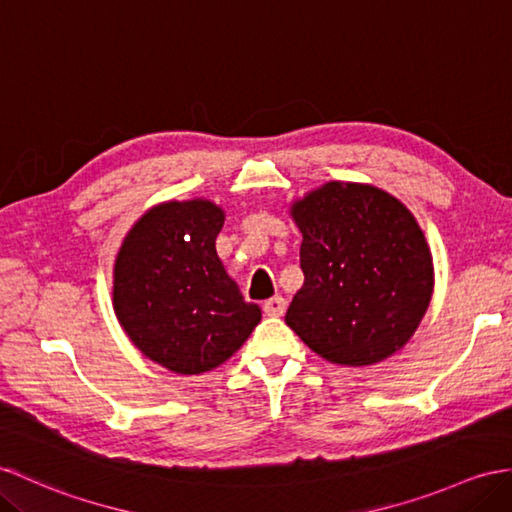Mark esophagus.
I'll return each instance as SVG.
<instances>
[{
    "mask_svg": "<svg viewBox=\"0 0 512 512\" xmlns=\"http://www.w3.org/2000/svg\"><path fill=\"white\" fill-rule=\"evenodd\" d=\"M264 312L268 316H283L285 314V301L281 299V296H272V299H268L264 303Z\"/></svg>",
    "mask_w": 512,
    "mask_h": 512,
    "instance_id": "obj_1",
    "label": "esophagus"
}]
</instances>
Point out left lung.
<instances>
[{"mask_svg": "<svg viewBox=\"0 0 512 512\" xmlns=\"http://www.w3.org/2000/svg\"><path fill=\"white\" fill-rule=\"evenodd\" d=\"M303 288L285 323L320 358L371 366L408 344L430 307L434 264L410 209L368 183L329 181L290 205Z\"/></svg>", "mask_w": 512, "mask_h": 512, "instance_id": "left-lung-1", "label": "left lung"}]
</instances>
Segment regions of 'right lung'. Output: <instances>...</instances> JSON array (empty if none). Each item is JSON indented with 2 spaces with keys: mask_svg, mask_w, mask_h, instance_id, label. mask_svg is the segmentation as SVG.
Segmentation results:
<instances>
[{
  "mask_svg": "<svg viewBox=\"0 0 512 512\" xmlns=\"http://www.w3.org/2000/svg\"><path fill=\"white\" fill-rule=\"evenodd\" d=\"M224 209L207 198L154 205L113 266V310L135 347L178 375L227 362L261 320L216 253Z\"/></svg>",
  "mask_w": 512,
  "mask_h": 512,
  "instance_id": "right-lung-1",
  "label": "right lung"
}]
</instances>
